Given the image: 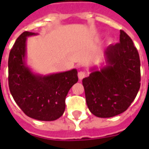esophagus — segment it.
Segmentation results:
<instances>
[{
  "mask_svg": "<svg viewBox=\"0 0 149 149\" xmlns=\"http://www.w3.org/2000/svg\"><path fill=\"white\" fill-rule=\"evenodd\" d=\"M84 77H85V72L84 71H80L78 72V78L80 80H82Z\"/></svg>",
  "mask_w": 149,
  "mask_h": 149,
  "instance_id": "esophagus-1",
  "label": "esophagus"
}]
</instances>
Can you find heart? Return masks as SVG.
Returning <instances> with one entry per match:
<instances>
[{
  "label": "heart",
  "mask_w": 149,
  "mask_h": 149,
  "mask_svg": "<svg viewBox=\"0 0 149 149\" xmlns=\"http://www.w3.org/2000/svg\"><path fill=\"white\" fill-rule=\"evenodd\" d=\"M109 43L112 42V40H111V39H109Z\"/></svg>",
  "instance_id": "1"
}]
</instances>
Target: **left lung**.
I'll list each match as a JSON object with an SVG mask.
<instances>
[{"instance_id": "8db88e82", "label": "left lung", "mask_w": 149, "mask_h": 149, "mask_svg": "<svg viewBox=\"0 0 149 149\" xmlns=\"http://www.w3.org/2000/svg\"><path fill=\"white\" fill-rule=\"evenodd\" d=\"M105 65L90 68L83 79L88 108L101 118L112 117L127 110L141 86V61L128 35L120 30V43L104 51Z\"/></svg>"}]
</instances>
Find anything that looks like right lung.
I'll list each match as a JSON object with an SVG mask.
<instances>
[{
  "label": "right lung",
  "mask_w": 149,
  "mask_h": 149,
  "mask_svg": "<svg viewBox=\"0 0 149 149\" xmlns=\"http://www.w3.org/2000/svg\"><path fill=\"white\" fill-rule=\"evenodd\" d=\"M37 33L24 32L13 46L8 57V86L15 102L31 118L52 121L65 109V98L78 81L77 70L43 75L27 64V39Z\"/></svg>",
  "instance_id": "1"
}]
</instances>
